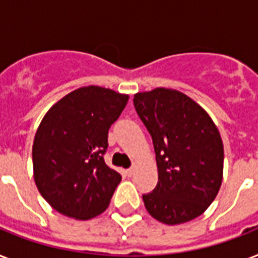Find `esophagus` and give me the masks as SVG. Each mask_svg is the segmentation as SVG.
I'll use <instances>...</instances> for the list:
<instances>
[{
    "label": "esophagus",
    "mask_w": 258,
    "mask_h": 258,
    "mask_svg": "<svg viewBox=\"0 0 258 258\" xmlns=\"http://www.w3.org/2000/svg\"><path fill=\"white\" fill-rule=\"evenodd\" d=\"M134 174H135V166H133V167H130V169L127 170V175L128 176H133Z\"/></svg>",
    "instance_id": "34e87169"
}]
</instances>
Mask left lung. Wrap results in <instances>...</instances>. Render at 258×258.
<instances>
[{
  "mask_svg": "<svg viewBox=\"0 0 258 258\" xmlns=\"http://www.w3.org/2000/svg\"><path fill=\"white\" fill-rule=\"evenodd\" d=\"M137 113L153 138L158 184L143 194L147 212L167 225L201 216L218 194L224 171L220 131L184 93L155 88L134 96Z\"/></svg>",
  "mask_w": 258,
  "mask_h": 258,
  "instance_id": "obj_1",
  "label": "left lung"
}]
</instances>
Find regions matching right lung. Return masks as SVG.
Segmentation results:
<instances>
[{
	"label": "right lung",
	"mask_w": 258,
	"mask_h": 258,
	"mask_svg": "<svg viewBox=\"0 0 258 258\" xmlns=\"http://www.w3.org/2000/svg\"><path fill=\"white\" fill-rule=\"evenodd\" d=\"M128 95L83 87L58 100L34 137V182L48 204L67 217L89 220L108 208L121 175L105 165L108 130Z\"/></svg>",
	"instance_id": "obj_1"
}]
</instances>
